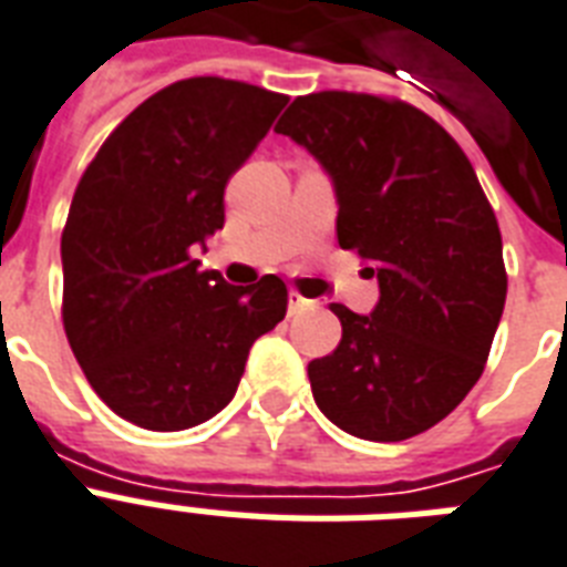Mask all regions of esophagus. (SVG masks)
I'll return each instance as SVG.
<instances>
[{
    "label": "esophagus",
    "instance_id": "esophagus-1",
    "mask_svg": "<svg viewBox=\"0 0 567 567\" xmlns=\"http://www.w3.org/2000/svg\"><path fill=\"white\" fill-rule=\"evenodd\" d=\"M316 301H310V298H305L301 292H289V313H301V310H313Z\"/></svg>",
    "mask_w": 567,
    "mask_h": 567
}]
</instances>
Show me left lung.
Listing matches in <instances>:
<instances>
[{
  "mask_svg": "<svg viewBox=\"0 0 567 567\" xmlns=\"http://www.w3.org/2000/svg\"><path fill=\"white\" fill-rule=\"evenodd\" d=\"M275 133L331 174L337 243L379 278L370 316L331 305L343 337L307 367L319 411L363 441H405L480 381L506 305L497 215L471 159L396 96H296Z\"/></svg>",
  "mask_w": 567,
  "mask_h": 567,
  "instance_id": "obj_1",
  "label": "left lung"
}]
</instances>
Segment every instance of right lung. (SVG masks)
<instances>
[{
    "label": "right lung",
    "mask_w": 567,
    "mask_h": 567,
    "mask_svg": "<svg viewBox=\"0 0 567 567\" xmlns=\"http://www.w3.org/2000/svg\"><path fill=\"white\" fill-rule=\"evenodd\" d=\"M287 94L179 79L121 121L79 179L61 234V319L79 367L117 416L183 432L236 393L257 337L287 316V284L230 287L195 248L224 227V186Z\"/></svg>",
    "instance_id": "right-lung-1"
}]
</instances>
